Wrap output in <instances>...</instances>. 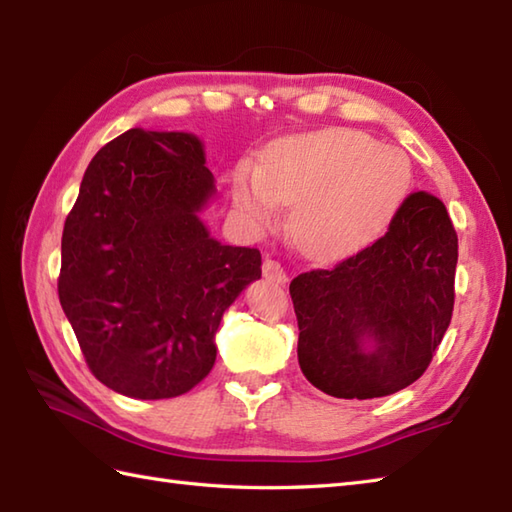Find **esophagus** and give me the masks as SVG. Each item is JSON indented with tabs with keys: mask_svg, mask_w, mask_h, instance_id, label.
<instances>
[{
	"mask_svg": "<svg viewBox=\"0 0 512 512\" xmlns=\"http://www.w3.org/2000/svg\"><path fill=\"white\" fill-rule=\"evenodd\" d=\"M262 270L266 279L277 281V284H286V270L281 268V264L275 262V259H264Z\"/></svg>",
	"mask_w": 512,
	"mask_h": 512,
	"instance_id": "obj_1",
	"label": "esophagus"
}]
</instances>
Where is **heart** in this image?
Listing matches in <instances>:
<instances>
[{"mask_svg":"<svg viewBox=\"0 0 512 512\" xmlns=\"http://www.w3.org/2000/svg\"><path fill=\"white\" fill-rule=\"evenodd\" d=\"M409 182L405 151L354 129H323L270 145L259 171L237 173L233 195L257 224L273 220L279 204H292V244L325 259L352 253L383 231Z\"/></svg>","mask_w":512,"mask_h":512,"instance_id":"heart-1","label":"heart"}]
</instances>
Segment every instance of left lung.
Returning <instances> with one entry per match:
<instances>
[{
	"label": "left lung",
	"mask_w": 512,
	"mask_h": 512,
	"mask_svg": "<svg viewBox=\"0 0 512 512\" xmlns=\"http://www.w3.org/2000/svg\"><path fill=\"white\" fill-rule=\"evenodd\" d=\"M458 233L436 195H407L387 233L292 279L301 372L323 394L383 398L429 367L455 301Z\"/></svg>",
	"instance_id": "8db88e82"
}]
</instances>
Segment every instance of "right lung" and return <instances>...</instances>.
<instances>
[{
  "label": "right lung",
  "instance_id": "obj_1",
  "mask_svg": "<svg viewBox=\"0 0 512 512\" xmlns=\"http://www.w3.org/2000/svg\"><path fill=\"white\" fill-rule=\"evenodd\" d=\"M198 136L129 129L99 149L61 237L59 301L90 372L118 394L176 398L209 376L224 310L262 277L257 248L224 246Z\"/></svg>",
  "mask_w": 512,
  "mask_h": 512
}]
</instances>
